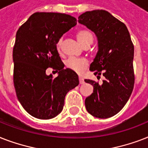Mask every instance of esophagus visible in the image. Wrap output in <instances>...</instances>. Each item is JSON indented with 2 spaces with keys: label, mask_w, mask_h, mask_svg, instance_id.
I'll return each instance as SVG.
<instances>
[{
  "label": "esophagus",
  "mask_w": 148,
  "mask_h": 148,
  "mask_svg": "<svg viewBox=\"0 0 148 148\" xmlns=\"http://www.w3.org/2000/svg\"><path fill=\"white\" fill-rule=\"evenodd\" d=\"M79 82H80V84H84V79L82 78V77H79Z\"/></svg>",
  "instance_id": "1"
}]
</instances>
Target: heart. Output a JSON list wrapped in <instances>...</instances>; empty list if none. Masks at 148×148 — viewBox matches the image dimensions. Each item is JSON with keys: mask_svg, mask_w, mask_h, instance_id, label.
Listing matches in <instances>:
<instances>
[{"mask_svg": "<svg viewBox=\"0 0 148 148\" xmlns=\"http://www.w3.org/2000/svg\"><path fill=\"white\" fill-rule=\"evenodd\" d=\"M77 38L84 47L87 45H90L93 42V34L90 31L83 29L79 31L77 33ZM62 43V39L60 38L57 43V48L60 49ZM89 63L88 60L84 58H70L65 61V66L68 69L71 70L73 71L76 72L77 74H81L84 70L88 67Z\"/></svg>", "mask_w": 148, "mask_h": 148, "instance_id": "heart-1", "label": "heart"}]
</instances>
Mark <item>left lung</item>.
Returning <instances> with one entry per match:
<instances>
[{
  "label": "left lung",
  "mask_w": 148,
  "mask_h": 148,
  "mask_svg": "<svg viewBox=\"0 0 148 148\" xmlns=\"http://www.w3.org/2000/svg\"><path fill=\"white\" fill-rule=\"evenodd\" d=\"M80 24L95 32L98 51L90 67L97 78L105 80L100 85L92 80H84L94 86L91 95L85 99L89 114L98 118L117 114L126 104L134 84V45L123 22L104 10L86 11L78 17Z\"/></svg>",
  "instance_id": "left-lung-1"
}]
</instances>
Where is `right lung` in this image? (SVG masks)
Returning a JSON list of instances; mask_svg holds the SVG:
<instances>
[{"instance_id": "1", "label": "right lung", "mask_w": 148, "mask_h": 148, "mask_svg": "<svg viewBox=\"0 0 148 148\" xmlns=\"http://www.w3.org/2000/svg\"><path fill=\"white\" fill-rule=\"evenodd\" d=\"M76 24L69 14L37 12L17 31L13 49L15 91L24 110L36 118L59 114L67 93L79 84L77 74L64 69L57 50L58 40ZM48 67L58 72L57 78L46 74Z\"/></svg>"}]
</instances>
